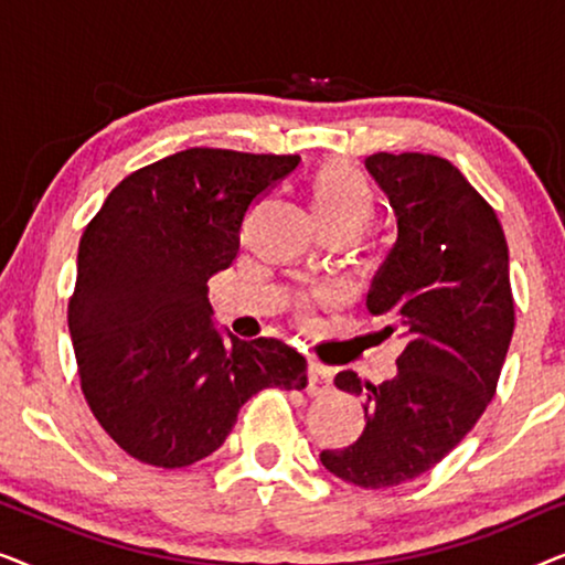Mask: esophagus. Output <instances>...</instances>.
Instances as JSON below:
<instances>
[{
    "label": "esophagus",
    "mask_w": 565,
    "mask_h": 565,
    "mask_svg": "<svg viewBox=\"0 0 565 565\" xmlns=\"http://www.w3.org/2000/svg\"><path fill=\"white\" fill-rule=\"evenodd\" d=\"M331 377H334V373H331L329 367L319 365V362H311V365H308V393H311V396H321V393L331 391Z\"/></svg>",
    "instance_id": "obj_1"
}]
</instances>
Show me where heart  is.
I'll return each mask as SVG.
<instances>
[{
	"instance_id": "1",
	"label": "heart",
	"mask_w": 565,
	"mask_h": 565,
	"mask_svg": "<svg viewBox=\"0 0 565 565\" xmlns=\"http://www.w3.org/2000/svg\"><path fill=\"white\" fill-rule=\"evenodd\" d=\"M308 198L321 231L344 228L358 236L375 215V192L367 177L344 159H329L313 169Z\"/></svg>"
}]
</instances>
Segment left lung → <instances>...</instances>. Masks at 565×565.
<instances>
[{
  "label": "left lung",
  "instance_id": "left-lung-1",
  "mask_svg": "<svg viewBox=\"0 0 565 565\" xmlns=\"http://www.w3.org/2000/svg\"><path fill=\"white\" fill-rule=\"evenodd\" d=\"M398 221V238L367 292V311L396 334L398 373L373 385L352 370L337 388L365 396V429L321 450L329 473L385 489L437 466L481 419L514 331L509 249L497 211L435 153L365 159Z\"/></svg>",
  "mask_w": 565,
  "mask_h": 565
}]
</instances>
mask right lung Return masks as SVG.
<instances>
[{
    "label": "right lung",
    "mask_w": 565,
    "mask_h": 565,
    "mask_svg": "<svg viewBox=\"0 0 565 565\" xmlns=\"http://www.w3.org/2000/svg\"><path fill=\"white\" fill-rule=\"evenodd\" d=\"M296 153L188 149L136 169L84 228L68 298L84 398L130 458L184 468L218 450L262 388H306L280 339H223L207 280L234 265L249 207Z\"/></svg>",
    "instance_id": "right-lung-1"
}]
</instances>
